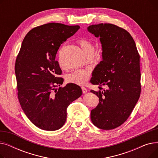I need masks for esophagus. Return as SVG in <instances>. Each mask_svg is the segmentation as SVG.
Returning a JSON list of instances; mask_svg holds the SVG:
<instances>
[{"label": "esophagus", "instance_id": "esophagus-1", "mask_svg": "<svg viewBox=\"0 0 158 158\" xmlns=\"http://www.w3.org/2000/svg\"><path fill=\"white\" fill-rule=\"evenodd\" d=\"M81 88H82V93H83V94H85V93H86V92H87L88 89H86V88H85V87H83V86H82Z\"/></svg>", "mask_w": 158, "mask_h": 158}]
</instances>
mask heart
<instances>
[{
  "instance_id": "1",
  "label": "heart",
  "mask_w": 158,
  "mask_h": 158,
  "mask_svg": "<svg viewBox=\"0 0 158 158\" xmlns=\"http://www.w3.org/2000/svg\"><path fill=\"white\" fill-rule=\"evenodd\" d=\"M79 44L82 50V51L85 52V54L86 56L91 53L94 54L95 50L94 45L90 41L85 38H82L79 40ZM61 51L62 49L61 48L59 51L60 56L61 53ZM90 75L91 71L89 70L79 69L67 75V76H66V80L69 82H72V83H74L79 85H84L88 82L90 77Z\"/></svg>"
}]
</instances>
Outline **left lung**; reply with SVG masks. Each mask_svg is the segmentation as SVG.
Segmentation results:
<instances>
[{
  "label": "left lung",
  "mask_w": 158,
  "mask_h": 158,
  "mask_svg": "<svg viewBox=\"0 0 158 158\" xmlns=\"http://www.w3.org/2000/svg\"><path fill=\"white\" fill-rule=\"evenodd\" d=\"M87 30L100 40L102 51V60L95 66L90 81L100 86L98 91H90L99 98L98 105L91 111V120L99 129L110 130L126 121L139 99V55L133 38L125 29L100 23Z\"/></svg>",
  "instance_id": "1"
}]
</instances>
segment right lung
Segmentation results:
<instances>
[{"instance_id":"1","label":"right lung","mask_w":158,"mask_h":158,"mask_svg":"<svg viewBox=\"0 0 158 158\" xmlns=\"http://www.w3.org/2000/svg\"><path fill=\"white\" fill-rule=\"evenodd\" d=\"M79 26L49 23L31 30L25 36L15 63L18 97L29 120L49 131L60 129L66 120L68 106L82 95L81 87L63 79L55 58L61 44L79 29Z\"/></svg>"}]
</instances>
